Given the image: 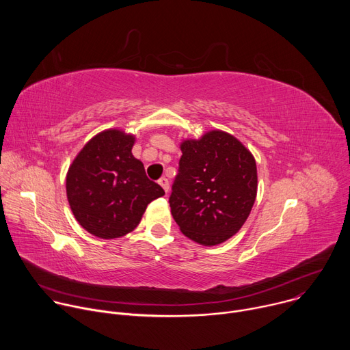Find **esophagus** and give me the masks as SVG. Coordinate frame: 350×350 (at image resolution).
<instances>
[{"label":"esophagus","mask_w":350,"mask_h":350,"mask_svg":"<svg viewBox=\"0 0 350 350\" xmlns=\"http://www.w3.org/2000/svg\"><path fill=\"white\" fill-rule=\"evenodd\" d=\"M159 185L165 189V192L167 193L169 192V189H170V185H169V180L166 178V177H162L161 180H159Z\"/></svg>","instance_id":"34e87169"}]
</instances>
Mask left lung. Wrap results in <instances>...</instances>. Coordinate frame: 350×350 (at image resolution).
Listing matches in <instances>:
<instances>
[{
    "mask_svg": "<svg viewBox=\"0 0 350 350\" xmlns=\"http://www.w3.org/2000/svg\"><path fill=\"white\" fill-rule=\"evenodd\" d=\"M178 174L169 204L189 239L213 246L231 238L246 221L256 199L254 155L231 134L212 130L180 145Z\"/></svg>",
    "mask_w": 350,
    "mask_h": 350,
    "instance_id": "1",
    "label": "left lung"
}]
</instances>
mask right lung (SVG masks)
<instances>
[{"instance_id": "add662e5", "label": "right lung", "mask_w": 350, "mask_h": 350, "mask_svg": "<svg viewBox=\"0 0 350 350\" xmlns=\"http://www.w3.org/2000/svg\"><path fill=\"white\" fill-rule=\"evenodd\" d=\"M135 137L111 129L92 137L66 174V195L79 224L90 234L113 239L131 232L163 188L149 180L131 154Z\"/></svg>"}]
</instances>
